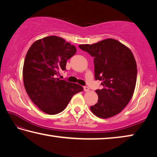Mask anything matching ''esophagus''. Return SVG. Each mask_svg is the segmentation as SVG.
I'll list each match as a JSON object with an SVG mask.
<instances>
[{
  "instance_id": "esophagus-1",
  "label": "esophagus",
  "mask_w": 157,
  "mask_h": 157,
  "mask_svg": "<svg viewBox=\"0 0 157 157\" xmlns=\"http://www.w3.org/2000/svg\"><path fill=\"white\" fill-rule=\"evenodd\" d=\"M89 88L88 86H84V91H85V92H88V91H89Z\"/></svg>"
}]
</instances>
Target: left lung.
Segmentation results:
<instances>
[{"mask_svg":"<svg viewBox=\"0 0 157 157\" xmlns=\"http://www.w3.org/2000/svg\"><path fill=\"white\" fill-rule=\"evenodd\" d=\"M79 48L94 57L95 79L102 81L103 89L95 90L98 103L90 109L95 116L108 118L128 104L137 78L136 63L128 48L113 39Z\"/></svg>","mask_w":157,"mask_h":157,"instance_id":"obj_1","label":"left lung"}]
</instances>
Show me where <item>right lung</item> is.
Wrapping results in <instances>:
<instances>
[{
    "label": "right lung",
    "instance_id": "right-lung-1",
    "mask_svg": "<svg viewBox=\"0 0 157 157\" xmlns=\"http://www.w3.org/2000/svg\"><path fill=\"white\" fill-rule=\"evenodd\" d=\"M76 51L73 45L56 36L39 39L29 48L23 68L24 86L34 104L44 113L62 112L73 95L83 91L80 85L57 78Z\"/></svg>",
    "mask_w": 157,
    "mask_h": 157
}]
</instances>
